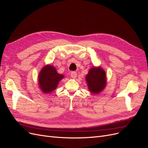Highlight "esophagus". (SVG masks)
<instances>
[{
  "label": "esophagus",
  "mask_w": 148,
  "mask_h": 148,
  "mask_svg": "<svg viewBox=\"0 0 148 148\" xmlns=\"http://www.w3.org/2000/svg\"><path fill=\"white\" fill-rule=\"evenodd\" d=\"M77 73H76L75 71H72L70 74V77L72 78H77Z\"/></svg>",
  "instance_id": "1"
}]
</instances>
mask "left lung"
<instances>
[{"mask_svg": "<svg viewBox=\"0 0 148 148\" xmlns=\"http://www.w3.org/2000/svg\"><path fill=\"white\" fill-rule=\"evenodd\" d=\"M89 90L92 93L99 94L106 86V75L101 67L91 68L86 76Z\"/></svg>", "mask_w": 148, "mask_h": 148, "instance_id": "obj_1", "label": "left lung"}]
</instances>
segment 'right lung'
I'll return each mask as SVG.
<instances>
[{
    "label": "right lung",
    "mask_w": 148,
    "mask_h": 148,
    "mask_svg": "<svg viewBox=\"0 0 148 148\" xmlns=\"http://www.w3.org/2000/svg\"><path fill=\"white\" fill-rule=\"evenodd\" d=\"M64 76L57 73L54 66L51 65L44 66L39 74V86L44 93H51L57 88Z\"/></svg>",
    "instance_id": "1"
}]
</instances>
